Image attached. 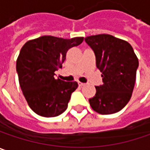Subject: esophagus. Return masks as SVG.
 Returning <instances> with one entry per match:
<instances>
[{
	"instance_id": "obj_1",
	"label": "esophagus",
	"mask_w": 150,
	"mask_h": 150,
	"mask_svg": "<svg viewBox=\"0 0 150 150\" xmlns=\"http://www.w3.org/2000/svg\"><path fill=\"white\" fill-rule=\"evenodd\" d=\"M78 85H79L80 86H85L86 84L82 83V82H80V81H78Z\"/></svg>"
}]
</instances>
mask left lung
I'll return each mask as SVG.
<instances>
[{
  "mask_svg": "<svg viewBox=\"0 0 150 150\" xmlns=\"http://www.w3.org/2000/svg\"><path fill=\"white\" fill-rule=\"evenodd\" d=\"M85 41L95 54L103 82L96 86L95 96L89 99L90 105L101 115L117 113L131 99L138 59L127 41L113 35H91L86 37Z\"/></svg>",
  "mask_w": 150,
  "mask_h": 150,
  "instance_id": "obj_1",
  "label": "left lung"
}]
</instances>
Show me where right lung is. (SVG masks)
<instances>
[{"mask_svg": "<svg viewBox=\"0 0 150 150\" xmlns=\"http://www.w3.org/2000/svg\"><path fill=\"white\" fill-rule=\"evenodd\" d=\"M83 40V37L63 39L43 35L23 46L16 69L23 94L35 114L55 117L67 110L78 83L55 79L54 72L62 67L68 50Z\"/></svg>", "mask_w": 150, "mask_h": 150, "instance_id": "1", "label": "right lung"}]
</instances>
